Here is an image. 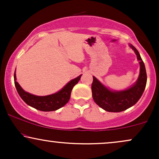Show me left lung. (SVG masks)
<instances>
[{
    "instance_id": "1",
    "label": "left lung",
    "mask_w": 159,
    "mask_h": 159,
    "mask_svg": "<svg viewBox=\"0 0 159 159\" xmlns=\"http://www.w3.org/2000/svg\"><path fill=\"white\" fill-rule=\"evenodd\" d=\"M130 46L135 52L140 66L139 78L135 84L123 91H111L93 76L91 89L94 102L108 112H121L133 106L138 102L145 90L147 80L145 66L138 51L133 45Z\"/></svg>"
}]
</instances>
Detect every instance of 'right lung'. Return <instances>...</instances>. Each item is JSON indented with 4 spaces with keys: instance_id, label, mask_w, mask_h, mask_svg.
I'll return each instance as SVG.
<instances>
[{
    "instance_id": "1",
    "label": "right lung",
    "mask_w": 159,
    "mask_h": 159,
    "mask_svg": "<svg viewBox=\"0 0 159 159\" xmlns=\"http://www.w3.org/2000/svg\"><path fill=\"white\" fill-rule=\"evenodd\" d=\"M81 75H79L75 79H72L66 85L54 94L45 96H38L25 92L16 81V72L14 73V82L16 88L20 97L28 105L42 111H53L61 108L69 102L70 98L72 88L79 81Z\"/></svg>"
}]
</instances>
